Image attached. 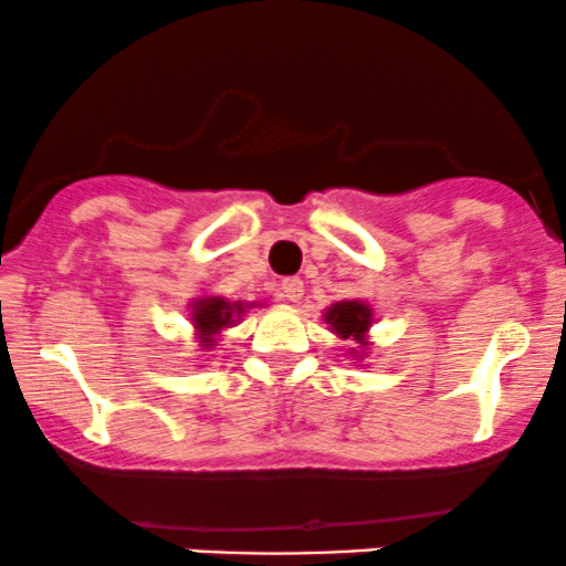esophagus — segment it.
I'll list each match as a JSON object with an SVG mask.
<instances>
[{"label":"esophagus","instance_id":"esophagus-1","mask_svg":"<svg viewBox=\"0 0 566 566\" xmlns=\"http://www.w3.org/2000/svg\"><path fill=\"white\" fill-rule=\"evenodd\" d=\"M281 294L289 302H300L302 294H305V283H302L300 277H285V281L281 283Z\"/></svg>","mask_w":566,"mask_h":566}]
</instances>
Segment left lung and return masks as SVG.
<instances>
[{
    "instance_id": "8db88e82",
    "label": "left lung",
    "mask_w": 566,
    "mask_h": 566,
    "mask_svg": "<svg viewBox=\"0 0 566 566\" xmlns=\"http://www.w3.org/2000/svg\"><path fill=\"white\" fill-rule=\"evenodd\" d=\"M324 322L340 340H354L357 348H348L346 357L363 368V359L370 354V326L376 313L365 300H340L324 311Z\"/></svg>"
}]
</instances>
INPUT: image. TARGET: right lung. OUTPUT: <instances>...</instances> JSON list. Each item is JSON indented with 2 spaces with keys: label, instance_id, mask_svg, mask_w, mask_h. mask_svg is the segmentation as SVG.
<instances>
[{
  "label": "right lung",
  "instance_id": "right-lung-1",
  "mask_svg": "<svg viewBox=\"0 0 566 566\" xmlns=\"http://www.w3.org/2000/svg\"><path fill=\"white\" fill-rule=\"evenodd\" d=\"M255 302H242V300H226L218 294H201L193 296L188 305L190 326H193L196 343L201 346V352H212L218 346V337L223 335L229 326L240 324L244 313L253 307Z\"/></svg>",
  "mask_w": 566,
  "mask_h": 566
}]
</instances>
